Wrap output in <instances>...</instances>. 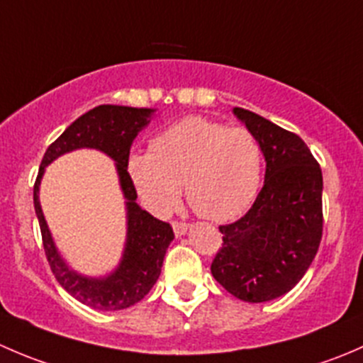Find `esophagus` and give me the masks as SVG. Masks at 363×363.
<instances>
[{
  "mask_svg": "<svg viewBox=\"0 0 363 363\" xmlns=\"http://www.w3.org/2000/svg\"><path fill=\"white\" fill-rule=\"evenodd\" d=\"M172 228H174V233L175 235H184L186 232H188V228H189V225L188 223H184V221H174L172 223Z\"/></svg>",
  "mask_w": 363,
  "mask_h": 363,
  "instance_id": "34e87169",
  "label": "esophagus"
}]
</instances>
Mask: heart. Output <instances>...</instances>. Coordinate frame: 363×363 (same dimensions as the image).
I'll list each match as a JSON object with an SVG mask.
<instances>
[{
  "mask_svg": "<svg viewBox=\"0 0 363 363\" xmlns=\"http://www.w3.org/2000/svg\"><path fill=\"white\" fill-rule=\"evenodd\" d=\"M262 170V145L252 131L196 116L168 126L151 152L128 161L138 196L155 214H168L184 184L193 211L211 221L242 214L258 193Z\"/></svg>",
  "mask_w": 363,
  "mask_h": 363,
  "instance_id": "1",
  "label": "heart"
}]
</instances>
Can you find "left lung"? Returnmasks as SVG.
Listing matches in <instances>:
<instances>
[{
    "instance_id": "left-lung-1",
    "label": "left lung",
    "mask_w": 363,
    "mask_h": 363,
    "mask_svg": "<svg viewBox=\"0 0 363 363\" xmlns=\"http://www.w3.org/2000/svg\"><path fill=\"white\" fill-rule=\"evenodd\" d=\"M233 112L262 145L265 184L242 218L219 226L223 242L211 272L237 298L267 302L290 291L316 256L323 175L298 135L246 108Z\"/></svg>"
}]
</instances>
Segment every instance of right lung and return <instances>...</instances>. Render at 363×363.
I'll return each mask as SVG.
<instances>
[{"instance_id": "obj_1", "label": "right lung", "mask_w": 363, "mask_h": 363, "mask_svg": "<svg viewBox=\"0 0 363 363\" xmlns=\"http://www.w3.org/2000/svg\"><path fill=\"white\" fill-rule=\"evenodd\" d=\"M151 108H133L123 105H100L91 108L72 124L47 147L33 188V202L42 232L43 251L57 283L79 302L98 311H119L135 306L151 291L158 281L164 252L174 239L168 223L160 221L135 203L137 189L128 174L130 147L138 131L149 123ZM79 147H93L107 152L116 160L121 187L128 202V242L120 269L105 280H87L72 273L52 242L41 208L38 186L43 168L57 155Z\"/></svg>"}]
</instances>
